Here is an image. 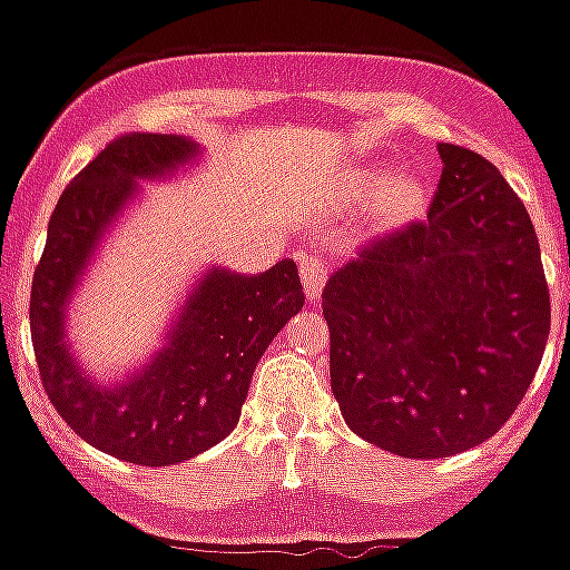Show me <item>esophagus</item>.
<instances>
[{
	"label": "esophagus",
	"instance_id": "obj_1",
	"mask_svg": "<svg viewBox=\"0 0 570 570\" xmlns=\"http://www.w3.org/2000/svg\"><path fill=\"white\" fill-rule=\"evenodd\" d=\"M298 268H302L304 293H307L311 302H316L322 295V286H325L331 275V257L316 245V248H307L298 254Z\"/></svg>",
	"mask_w": 570,
	"mask_h": 570
}]
</instances>
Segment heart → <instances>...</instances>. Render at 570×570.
I'll list each match as a JSON object with an SVG mask.
<instances>
[{"instance_id": "obj_1", "label": "heart", "mask_w": 570, "mask_h": 570, "mask_svg": "<svg viewBox=\"0 0 570 570\" xmlns=\"http://www.w3.org/2000/svg\"><path fill=\"white\" fill-rule=\"evenodd\" d=\"M423 204L425 186L416 174H393V177H387L384 186H381V206H384L390 215H411L416 213V209H423Z\"/></svg>"}]
</instances>
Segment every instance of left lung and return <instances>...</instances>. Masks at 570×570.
Wrapping results in <instances>:
<instances>
[{
	"instance_id": "8db88e82",
	"label": "left lung",
	"mask_w": 570,
	"mask_h": 570,
	"mask_svg": "<svg viewBox=\"0 0 570 570\" xmlns=\"http://www.w3.org/2000/svg\"><path fill=\"white\" fill-rule=\"evenodd\" d=\"M438 154L423 222L366 242L322 293L343 420L405 459H450L500 432L550 334L523 200L485 156L459 145Z\"/></svg>"
}]
</instances>
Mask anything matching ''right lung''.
<instances>
[{
	"label": "right lung",
	"instance_id": "add662e5",
	"mask_svg": "<svg viewBox=\"0 0 570 570\" xmlns=\"http://www.w3.org/2000/svg\"><path fill=\"white\" fill-rule=\"evenodd\" d=\"M200 154L186 136L129 132L115 138L61 191L47 248L31 281V343L49 402L82 441L141 468L189 461L236 429L257 361L304 307L293 259L239 275L222 266L180 304L165 346L118 384L85 375L67 343L70 295L138 180H163Z\"/></svg>",
	"mask_w": 570,
	"mask_h": 570
}]
</instances>
